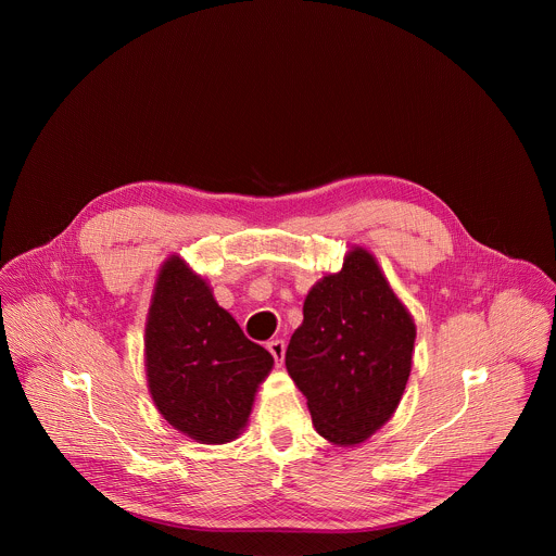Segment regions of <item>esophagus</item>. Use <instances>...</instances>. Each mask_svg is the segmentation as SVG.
<instances>
[{
    "instance_id": "1",
    "label": "esophagus",
    "mask_w": 556,
    "mask_h": 556,
    "mask_svg": "<svg viewBox=\"0 0 556 556\" xmlns=\"http://www.w3.org/2000/svg\"><path fill=\"white\" fill-rule=\"evenodd\" d=\"M268 352L273 354L275 363L281 365V361H283V356H286V341H283V339H273V341L268 343Z\"/></svg>"
}]
</instances>
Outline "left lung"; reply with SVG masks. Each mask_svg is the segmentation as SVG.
<instances>
[{
	"instance_id": "left-lung-1",
	"label": "left lung",
	"mask_w": 556,
	"mask_h": 556,
	"mask_svg": "<svg viewBox=\"0 0 556 556\" xmlns=\"http://www.w3.org/2000/svg\"><path fill=\"white\" fill-rule=\"evenodd\" d=\"M416 326L376 260L354 249L303 303L286 367L326 440H367L399 407L412 371Z\"/></svg>"
}]
</instances>
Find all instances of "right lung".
I'll return each instance as SVG.
<instances>
[{
	"label": "right lung",
	"instance_id": "obj_1",
	"mask_svg": "<svg viewBox=\"0 0 556 556\" xmlns=\"http://www.w3.org/2000/svg\"><path fill=\"white\" fill-rule=\"evenodd\" d=\"M147 380L163 418L204 444L244 429L273 356L219 307L206 281L178 257L157 275L144 330Z\"/></svg>",
	"mask_w": 556,
	"mask_h": 556
}]
</instances>
